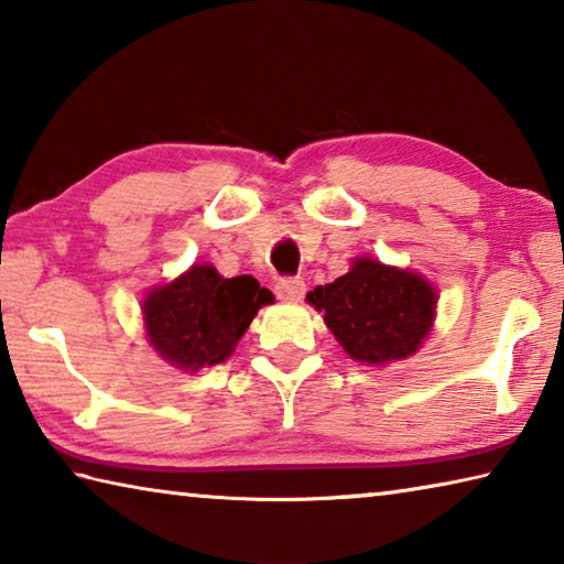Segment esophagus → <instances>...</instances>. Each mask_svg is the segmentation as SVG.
Instances as JSON below:
<instances>
[{
	"label": "esophagus",
	"mask_w": 564,
	"mask_h": 564,
	"mask_svg": "<svg viewBox=\"0 0 564 564\" xmlns=\"http://www.w3.org/2000/svg\"><path fill=\"white\" fill-rule=\"evenodd\" d=\"M275 295L281 301H301L305 295V281L303 279H281L275 283Z\"/></svg>",
	"instance_id": "esophagus-1"
}]
</instances>
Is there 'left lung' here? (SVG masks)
<instances>
[{"label":"left lung","instance_id":"left-lung-1","mask_svg":"<svg viewBox=\"0 0 564 564\" xmlns=\"http://www.w3.org/2000/svg\"><path fill=\"white\" fill-rule=\"evenodd\" d=\"M352 360L368 366L403 360L435 321L437 293L420 273L376 259H356L346 275L305 295Z\"/></svg>","mask_w":564,"mask_h":564}]
</instances>
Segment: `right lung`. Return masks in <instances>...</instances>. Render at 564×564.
Returning a JSON list of instances; mask_svg holds the SVG:
<instances>
[{"mask_svg":"<svg viewBox=\"0 0 564 564\" xmlns=\"http://www.w3.org/2000/svg\"><path fill=\"white\" fill-rule=\"evenodd\" d=\"M265 303H273V293L253 275L224 279L212 263H194L178 279L151 289L141 313L159 356L194 373L231 356Z\"/></svg>","mask_w":564,"mask_h":564,"instance_id":"obj_1","label":"right lung"}]
</instances>
